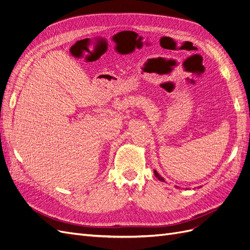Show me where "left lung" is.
Instances as JSON below:
<instances>
[{
    "instance_id": "1",
    "label": "left lung",
    "mask_w": 250,
    "mask_h": 250,
    "mask_svg": "<svg viewBox=\"0 0 250 250\" xmlns=\"http://www.w3.org/2000/svg\"><path fill=\"white\" fill-rule=\"evenodd\" d=\"M154 175H155V177L159 180V181H161V182H165V179L164 178H162L160 175H159V173L156 171V170H154Z\"/></svg>"
}]
</instances>
